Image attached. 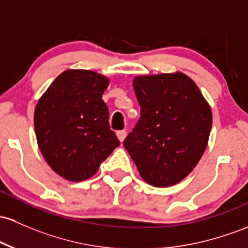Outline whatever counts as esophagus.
Listing matches in <instances>:
<instances>
[{
    "mask_svg": "<svg viewBox=\"0 0 248 248\" xmlns=\"http://www.w3.org/2000/svg\"><path fill=\"white\" fill-rule=\"evenodd\" d=\"M116 135H118V139L120 140V142H122V141L124 140V138H126L127 132L126 130H118V132H116Z\"/></svg>",
    "mask_w": 248,
    "mask_h": 248,
    "instance_id": "esophagus-1",
    "label": "esophagus"
}]
</instances>
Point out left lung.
<instances>
[{"mask_svg":"<svg viewBox=\"0 0 248 248\" xmlns=\"http://www.w3.org/2000/svg\"><path fill=\"white\" fill-rule=\"evenodd\" d=\"M133 87L141 115L124 148L146 182L173 186L194 170L207 147L211 107L182 73L138 76Z\"/></svg>","mask_w":248,"mask_h":248,"instance_id":"8db88e82","label":"left lung"}]
</instances>
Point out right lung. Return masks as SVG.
Wrapping results in <instances>:
<instances>
[{"label": "right lung", "instance_id": "right-lung-1", "mask_svg": "<svg viewBox=\"0 0 248 248\" xmlns=\"http://www.w3.org/2000/svg\"><path fill=\"white\" fill-rule=\"evenodd\" d=\"M108 84L96 72L68 69L37 102L34 127L39 148L51 170L67 180L93 176L120 145L102 100Z\"/></svg>", "mask_w": 248, "mask_h": 248}]
</instances>
